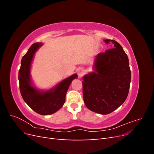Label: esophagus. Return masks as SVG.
Instances as JSON below:
<instances>
[{
	"label": "esophagus",
	"mask_w": 154,
	"mask_h": 154,
	"mask_svg": "<svg viewBox=\"0 0 154 154\" xmlns=\"http://www.w3.org/2000/svg\"><path fill=\"white\" fill-rule=\"evenodd\" d=\"M84 74H85L84 69H83V68H79V69H78V74L79 76L81 77V76H82Z\"/></svg>",
	"instance_id": "obj_1"
}]
</instances>
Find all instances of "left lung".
<instances>
[{"label": "left lung", "instance_id": "obj_1", "mask_svg": "<svg viewBox=\"0 0 154 154\" xmlns=\"http://www.w3.org/2000/svg\"><path fill=\"white\" fill-rule=\"evenodd\" d=\"M112 48L96 56L95 71L83 76V101L87 108L96 113L108 114L122 105L128 94L131 71L127 54L118 42Z\"/></svg>", "mask_w": 154, "mask_h": 154}]
</instances>
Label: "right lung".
Here are the masks:
<instances>
[{
  "label": "right lung",
  "instance_id": "right-lung-1",
  "mask_svg": "<svg viewBox=\"0 0 154 154\" xmlns=\"http://www.w3.org/2000/svg\"><path fill=\"white\" fill-rule=\"evenodd\" d=\"M42 45V43L33 44L23 56L18 72V80L22 98L30 108L39 114L49 115L62 108L69 87L73 79L77 78V74L65 79L48 91L42 92L36 89L31 85L30 67L35 53Z\"/></svg>",
  "mask_w": 154,
  "mask_h": 154
}]
</instances>
